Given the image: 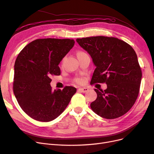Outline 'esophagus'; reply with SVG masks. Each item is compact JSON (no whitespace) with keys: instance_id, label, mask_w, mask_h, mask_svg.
Returning a JSON list of instances; mask_svg holds the SVG:
<instances>
[{"instance_id":"34e87169","label":"esophagus","mask_w":154,"mask_h":154,"mask_svg":"<svg viewBox=\"0 0 154 154\" xmlns=\"http://www.w3.org/2000/svg\"><path fill=\"white\" fill-rule=\"evenodd\" d=\"M78 91L82 92H87L88 91V88L87 87L80 88H78Z\"/></svg>"}]
</instances>
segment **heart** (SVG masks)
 <instances>
[{"label":"heart","instance_id":"heart-1","mask_svg":"<svg viewBox=\"0 0 154 154\" xmlns=\"http://www.w3.org/2000/svg\"><path fill=\"white\" fill-rule=\"evenodd\" d=\"M85 53L83 52V51H80V52H78L77 53V56H79V55H81L82 54H84ZM74 82L78 83V84H82V83L83 82V79L81 77H77L75 79H74Z\"/></svg>","mask_w":154,"mask_h":154}]
</instances>
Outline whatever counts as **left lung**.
Here are the masks:
<instances>
[{"mask_svg": "<svg viewBox=\"0 0 154 154\" xmlns=\"http://www.w3.org/2000/svg\"><path fill=\"white\" fill-rule=\"evenodd\" d=\"M91 55L96 68L91 83H106L104 91L94 89L96 100L91 103L94 112L105 119L125 114L136 102L142 71L137 54L128 44L114 37L97 36L77 38Z\"/></svg>", "mask_w": 154, "mask_h": 154, "instance_id": "obj_1", "label": "left lung"}]
</instances>
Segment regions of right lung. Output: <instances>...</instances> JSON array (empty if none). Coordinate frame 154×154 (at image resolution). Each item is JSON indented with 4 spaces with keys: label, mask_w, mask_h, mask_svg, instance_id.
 <instances>
[{
    "label": "right lung",
    "mask_w": 154,
    "mask_h": 154,
    "mask_svg": "<svg viewBox=\"0 0 154 154\" xmlns=\"http://www.w3.org/2000/svg\"><path fill=\"white\" fill-rule=\"evenodd\" d=\"M74 42L73 39H36L18 54L13 90L21 109L31 118L42 122L56 119L76 93L75 87L66 86L53 91L50 85V77L60 75L58 64Z\"/></svg>",
    "instance_id": "obj_1"
}]
</instances>
